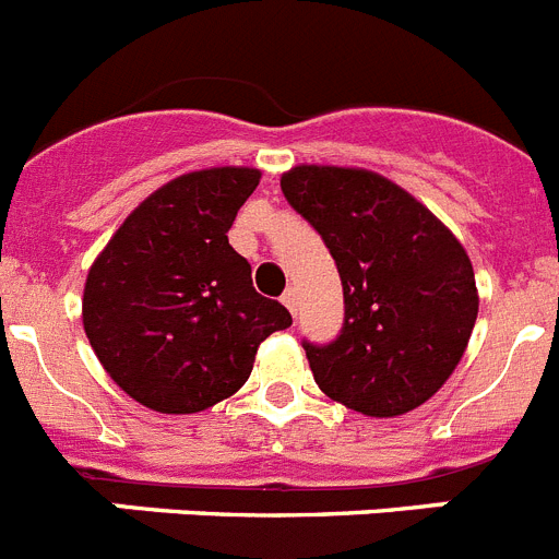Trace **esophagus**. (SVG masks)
Segmentation results:
<instances>
[{"label":"esophagus","instance_id":"esophagus-1","mask_svg":"<svg viewBox=\"0 0 559 559\" xmlns=\"http://www.w3.org/2000/svg\"><path fill=\"white\" fill-rule=\"evenodd\" d=\"M283 305L290 310V313H296V290L294 288L285 290V294H283Z\"/></svg>","mask_w":559,"mask_h":559}]
</instances>
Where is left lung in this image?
Masks as SVG:
<instances>
[{
	"instance_id": "obj_1",
	"label": "left lung",
	"mask_w": 559,
	"mask_h": 559,
	"mask_svg": "<svg viewBox=\"0 0 559 559\" xmlns=\"http://www.w3.org/2000/svg\"><path fill=\"white\" fill-rule=\"evenodd\" d=\"M280 187L322 235L344 288L335 341H302L319 389L367 417L423 406L453 374L476 324L467 251L428 206L372 170L299 165Z\"/></svg>"
}]
</instances>
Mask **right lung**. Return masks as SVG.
I'll list each match as a JSON object with an SVG mask.
<instances>
[{
  "label": "right lung",
  "instance_id": "obj_1",
  "mask_svg": "<svg viewBox=\"0 0 559 559\" xmlns=\"http://www.w3.org/2000/svg\"><path fill=\"white\" fill-rule=\"evenodd\" d=\"M254 167L185 173L151 192L114 231L86 276L83 330L103 369L136 403L195 414L249 380L257 347L290 313L251 285L229 246Z\"/></svg>",
  "mask_w": 559,
  "mask_h": 559
}]
</instances>
